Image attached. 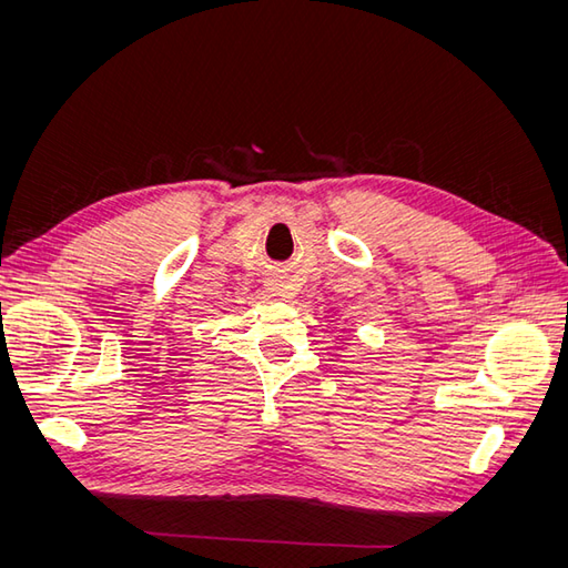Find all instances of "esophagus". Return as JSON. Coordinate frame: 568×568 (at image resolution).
Here are the masks:
<instances>
[{"mask_svg": "<svg viewBox=\"0 0 568 568\" xmlns=\"http://www.w3.org/2000/svg\"><path fill=\"white\" fill-rule=\"evenodd\" d=\"M265 288L270 291L272 296H288V280L282 277V274H270V277L265 280Z\"/></svg>", "mask_w": 568, "mask_h": 568, "instance_id": "1", "label": "esophagus"}]
</instances>
